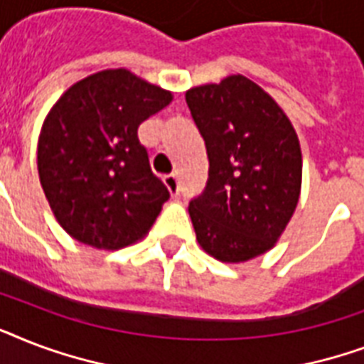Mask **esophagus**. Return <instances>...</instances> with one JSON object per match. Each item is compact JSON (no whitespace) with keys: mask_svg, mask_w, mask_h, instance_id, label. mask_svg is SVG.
Wrapping results in <instances>:
<instances>
[{"mask_svg":"<svg viewBox=\"0 0 364 364\" xmlns=\"http://www.w3.org/2000/svg\"><path fill=\"white\" fill-rule=\"evenodd\" d=\"M164 185L166 188L170 191L171 196H177V194H179V179H177V176L164 177Z\"/></svg>","mask_w":364,"mask_h":364,"instance_id":"1","label":"esophagus"}]
</instances>
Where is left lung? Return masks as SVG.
<instances>
[{
	"label": "left lung",
	"mask_w": 364,
	"mask_h": 364,
	"mask_svg": "<svg viewBox=\"0 0 364 364\" xmlns=\"http://www.w3.org/2000/svg\"><path fill=\"white\" fill-rule=\"evenodd\" d=\"M185 100L210 159L204 194L188 204L200 247L228 264L268 253L300 198L302 151L293 122L240 73L188 88Z\"/></svg>",
	"instance_id": "8db88e82"
}]
</instances>
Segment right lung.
I'll use <instances>...</instances> for the list:
<instances>
[{
  "mask_svg": "<svg viewBox=\"0 0 364 364\" xmlns=\"http://www.w3.org/2000/svg\"><path fill=\"white\" fill-rule=\"evenodd\" d=\"M173 94L126 68L73 82L45 117L37 171L58 225L105 251L139 242L170 193L149 168L137 126Z\"/></svg>",
  "mask_w": 364,
  "mask_h": 364,
  "instance_id": "1",
  "label": "right lung"
}]
</instances>
